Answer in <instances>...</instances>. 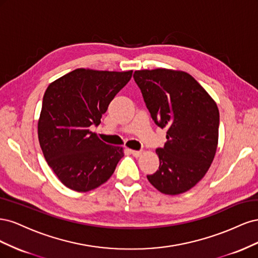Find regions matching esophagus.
<instances>
[{"mask_svg": "<svg viewBox=\"0 0 258 258\" xmlns=\"http://www.w3.org/2000/svg\"><path fill=\"white\" fill-rule=\"evenodd\" d=\"M130 153L135 156V157H140V156H141V151H130Z\"/></svg>", "mask_w": 258, "mask_h": 258, "instance_id": "obj_1", "label": "esophagus"}]
</instances>
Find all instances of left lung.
I'll return each mask as SVG.
<instances>
[{
    "instance_id": "8db88e82",
    "label": "left lung",
    "mask_w": 258,
    "mask_h": 258,
    "mask_svg": "<svg viewBox=\"0 0 258 258\" xmlns=\"http://www.w3.org/2000/svg\"><path fill=\"white\" fill-rule=\"evenodd\" d=\"M134 79L154 122L167 129V143L156 150L159 168L147 179L166 195L185 192L206 175L214 159L217 105L188 73L142 70Z\"/></svg>"
}]
</instances>
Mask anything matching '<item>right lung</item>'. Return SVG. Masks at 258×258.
<instances>
[{
	"label": "right lung",
	"mask_w": 258,
	"mask_h": 258,
	"mask_svg": "<svg viewBox=\"0 0 258 258\" xmlns=\"http://www.w3.org/2000/svg\"><path fill=\"white\" fill-rule=\"evenodd\" d=\"M132 71L77 69L51 83L43 97L38 141L61 183L89 191L105 183L123 157L122 148L104 143L90 131L127 85Z\"/></svg>",
	"instance_id": "right-lung-1"
}]
</instances>
